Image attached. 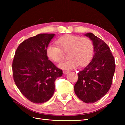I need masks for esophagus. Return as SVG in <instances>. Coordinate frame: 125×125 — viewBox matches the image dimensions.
I'll return each instance as SVG.
<instances>
[{"label":"esophagus","instance_id":"esophagus-1","mask_svg":"<svg viewBox=\"0 0 125 125\" xmlns=\"http://www.w3.org/2000/svg\"><path fill=\"white\" fill-rule=\"evenodd\" d=\"M63 74H68V73H69V71H63Z\"/></svg>","mask_w":125,"mask_h":125}]
</instances>
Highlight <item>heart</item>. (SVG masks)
Returning <instances> with one entry per match:
<instances>
[{
  "instance_id": "b5f03b06",
  "label": "heart",
  "mask_w": 125,
  "mask_h": 125,
  "mask_svg": "<svg viewBox=\"0 0 125 125\" xmlns=\"http://www.w3.org/2000/svg\"><path fill=\"white\" fill-rule=\"evenodd\" d=\"M58 46L50 44L46 50L48 58L54 62H60L64 56L63 52L67 53L68 58L61 63L59 67L63 69H72L78 64L83 66L87 64L94 53L93 42L88 37L66 35L57 40Z\"/></svg>"
}]
</instances>
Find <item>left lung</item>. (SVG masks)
<instances>
[{
	"mask_svg": "<svg viewBox=\"0 0 125 125\" xmlns=\"http://www.w3.org/2000/svg\"><path fill=\"white\" fill-rule=\"evenodd\" d=\"M92 40L94 54L87 66L78 73L74 92L86 103L96 102L108 92L115 70L114 57L107 44L89 32L84 35Z\"/></svg>",
	"mask_w": 125,
	"mask_h": 125,
	"instance_id": "obj_1",
	"label": "left lung"
}]
</instances>
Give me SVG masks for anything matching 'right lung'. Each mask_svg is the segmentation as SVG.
<instances>
[{"label": "right lung", "mask_w": 125, "mask_h": 125, "mask_svg": "<svg viewBox=\"0 0 125 125\" xmlns=\"http://www.w3.org/2000/svg\"><path fill=\"white\" fill-rule=\"evenodd\" d=\"M54 34L40 33L21 43L12 64L15 83L25 98L33 103L49 100L54 82L63 72L48 60L46 50Z\"/></svg>", "instance_id": "1"}]
</instances>
